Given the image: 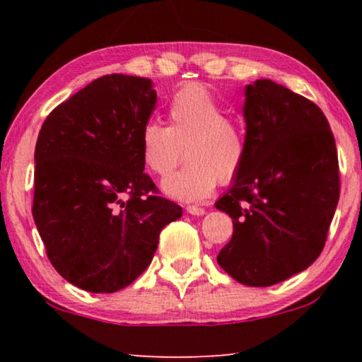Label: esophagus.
<instances>
[{
  "mask_svg": "<svg viewBox=\"0 0 362 362\" xmlns=\"http://www.w3.org/2000/svg\"><path fill=\"white\" fill-rule=\"evenodd\" d=\"M187 212L192 214V216H203V214H204L206 211H204V207L189 204V206H187Z\"/></svg>",
  "mask_w": 362,
  "mask_h": 362,
  "instance_id": "obj_1",
  "label": "esophagus"
}]
</instances>
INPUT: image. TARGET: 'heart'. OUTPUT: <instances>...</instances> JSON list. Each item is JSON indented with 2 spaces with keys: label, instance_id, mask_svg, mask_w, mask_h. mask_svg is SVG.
I'll use <instances>...</instances> for the list:
<instances>
[{
  "label": "heart",
  "instance_id": "heart-1",
  "mask_svg": "<svg viewBox=\"0 0 362 362\" xmlns=\"http://www.w3.org/2000/svg\"><path fill=\"white\" fill-rule=\"evenodd\" d=\"M225 103L201 83L182 86L168 108V126L148 121L140 131V156L155 175H166L185 150L187 164L163 180V192L179 201H199L217 182L230 183L247 156L243 121L225 115Z\"/></svg>",
  "mask_w": 362,
  "mask_h": 362
}]
</instances>
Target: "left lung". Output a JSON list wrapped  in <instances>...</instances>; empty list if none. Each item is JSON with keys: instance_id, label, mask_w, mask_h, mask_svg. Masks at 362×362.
<instances>
[{"instance_id": "obj_1", "label": "left lung", "mask_w": 362, "mask_h": 362, "mask_svg": "<svg viewBox=\"0 0 362 362\" xmlns=\"http://www.w3.org/2000/svg\"><path fill=\"white\" fill-rule=\"evenodd\" d=\"M247 156L216 207L233 220L217 255L238 283L267 287L308 268L340 196L339 156L322 110L272 79L246 86Z\"/></svg>"}]
</instances>
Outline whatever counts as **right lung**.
Here are the masks:
<instances>
[{"label":"right lung","instance_id":"1","mask_svg":"<svg viewBox=\"0 0 362 362\" xmlns=\"http://www.w3.org/2000/svg\"><path fill=\"white\" fill-rule=\"evenodd\" d=\"M156 105L148 78L94 79L47 115L35 148L33 218L60 276L110 293L134 283L182 207L144 173L140 131Z\"/></svg>","mask_w":362,"mask_h":362}]
</instances>
